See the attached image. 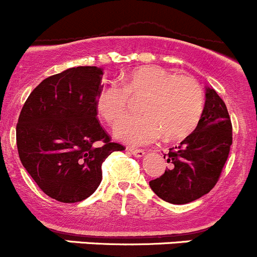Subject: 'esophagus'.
Returning <instances> with one entry per match:
<instances>
[{"label":"esophagus","mask_w":257,"mask_h":257,"mask_svg":"<svg viewBox=\"0 0 257 257\" xmlns=\"http://www.w3.org/2000/svg\"><path fill=\"white\" fill-rule=\"evenodd\" d=\"M127 151L130 152V154L134 155V156H136V157H144L145 155H146V152H145L144 150H137V149H134V147L128 149Z\"/></svg>","instance_id":"1"}]
</instances>
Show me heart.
<instances>
[{
  "instance_id": "obj_1",
  "label": "heart",
  "mask_w": 257,
  "mask_h": 257,
  "mask_svg": "<svg viewBox=\"0 0 257 257\" xmlns=\"http://www.w3.org/2000/svg\"><path fill=\"white\" fill-rule=\"evenodd\" d=\"M122 84L111 82L97 97V111L108 123H116L128 110L130 96H144L141 115L123 118L115 136L126 144L141 146L156 141L182 139L199 125L205 107L201 86L190 76L175 75L157 66L134 68L122 77Z\"/></svg>"
}]
</instances>
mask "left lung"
Wrapping results in <instances>:
<instances>
[{
    "label": "left lung",
    "instance_id": "8db88e82",
    "mask_svg": "<svg viewBox=\"0 0 257 257\" xmlns=\"http://www.w3.org/2000/svg\"><path fill=\"white\" fill-rule=\"evenodd\" d=\"M231 144L232 125L225 102L214 88L207 87L199 125L165 155L170 167L150 181V187L170 204L184 205L200 199L218 181Z\"/></svg>",
    "mask_w": 257,
    "mask_h": 257
}]
</instances>
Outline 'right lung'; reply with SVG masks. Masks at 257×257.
I'll return each instance as SVG.
<instances>
[{"instance_id": "1", "label": "right lung", "mask_w": 257, "mask_h": 257, "mask_svg": "<svg viewBox=\"0 0 257 257\" xmlns=\"http://www.w3.org/2000/svg\"><path fill=\"white\" fill-rule=\"evenodd\" d=\"M103 68L78 66L45 78L27 97L16 127L22 165L47 196L82 201L102 180V162L125 147L97 118Z\"/></svg>"}]
</instances>
